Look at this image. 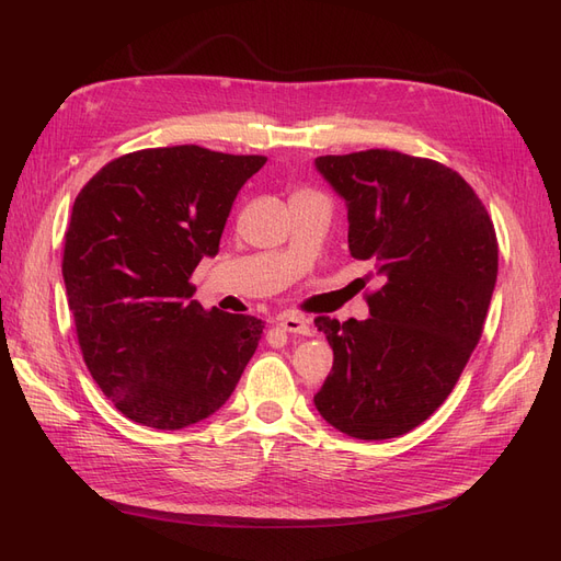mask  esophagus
Instances as JSON below:
<instances>
[{
    "label": "esophagus",
    "mask_w": 561,
    "mask_h": 561,
    "mask_svg": "<svg viewBox=\"0 0 561 561\" xmlns=\"http://www.w3.org/2000/svg\"><path fill=\"white\" fill-rule=\"evenodd\" d=\"M278 325L285 330V332H293V334H301V336H311L313 334V330H311V325H309V320L307 318H301V316H280L278 318Z\"/></svg>",
    "instance_id": "1"
}]
</instances>
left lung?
Here are the masks:
<instances>
[{
  "instance_id": "obj_1",
  "label": "left lung",
  "mask_w": 561,
  "mask_h": 561,
  "mask_svg": "<svg viewBox=\"0 0 561 561\" xmlns=\"http://www.w3.org/2000/svg\"><path fill=\"white\" fill-rule=\"evenodd\" d=\"M316 168L346 203L351 257L381 278L367 320L316 318L334 351L316 410L351 437H398L447 400L480 342L499 274L494 222L431 159L367 149Z\"/></svg>"
}]
</instances>
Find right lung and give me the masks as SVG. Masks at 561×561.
I'll list each match as a JSON object with an SVG mask.
<instances>
[{"label":"right lung","mask_w":561,"mask_h":561,"mask_svg":"<svg viewBox=\"0 0 561 561\" xmlns=\"http://www.w3.org/2000/svg\"><path fill=\"white\" fill-rule=\"evenodd\" d=\"M264 163L198 145L140 149L75 201L62 278L83 363L140 426L180 431L215 414L260 344V318L206 311L190 278Z\"/></svg>","instance_id":"obj_1"}]
</instances>
